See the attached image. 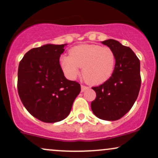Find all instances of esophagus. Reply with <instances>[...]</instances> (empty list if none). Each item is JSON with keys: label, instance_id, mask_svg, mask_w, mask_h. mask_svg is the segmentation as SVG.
Masks as SVG:
<instances>
[{"label": "esophagus", "instance_id": "1", "mask_svg": "<svg viewBox=\"0 0 158 158\" xmlns=\"http://www.w3.org/2000/svg\"><path fill=\"white\" fill-rule=\"evenodd\" d=\"M88 87H87V86H85V85H81V92H84L85 90H86L87 89H88Z\"/></svg>", "mask_w": 158, "mask_h": 158}]
</instances>
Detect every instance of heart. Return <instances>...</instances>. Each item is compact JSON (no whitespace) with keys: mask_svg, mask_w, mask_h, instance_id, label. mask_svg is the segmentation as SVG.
Wrapping results in <instances>:
<instances>
[{"mask_svg":"<svg viewBox=\"0 0 158 158\" xmlns=\"http://www.w3.org/2000/svg\"><path fill=\"white\" fill-rule=\"evenodd\" d=\"M59 64L64 75L76 79L82 67V75L91 85H100L110 79L116 65V56L108 47L81 44L72 48L69 55H63Z\"/></svg>","mask_w":158,"mask_h":158,"instance_id":"1","label":"heart"}]
</instances>
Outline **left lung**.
<instances>
[{
    "instance_id": "left-lung-1",
    "label": "left lung",
    "mask_w": 158,
    "mask_h": 158,
    "mask_svg": "<svg viewBox=\"0 0 158 158\" xmlns=\"http://www.w3.org/2000/svg\"><path fill=\"white\" fill-rule=\"evenodd\" d=\"M116 56L114 71L108 80L94 87L97 94L91 110L98 118L117 120L129 111L138 97L141 85L140 62L128 47L114 39L102 41Z\"/></svg>"
}]
</instances>
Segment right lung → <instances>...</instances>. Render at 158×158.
<instances>
[{"label":"right lung","mask_w":158,"mask_h":158,"mask_svg":"<svg viewBox=\"0 0 158 158\" xmlns=\"http://www.w3.org/2000/svg\"><path fill=\"white\" fill-rule=\"evenodd\" d=\"M64 44H44L23 56L18 71V91L29 113L44 123H56L70 114L81 86L64 76L59 58Z\"/></svg>","instance_id":"1"}]
</instances>
